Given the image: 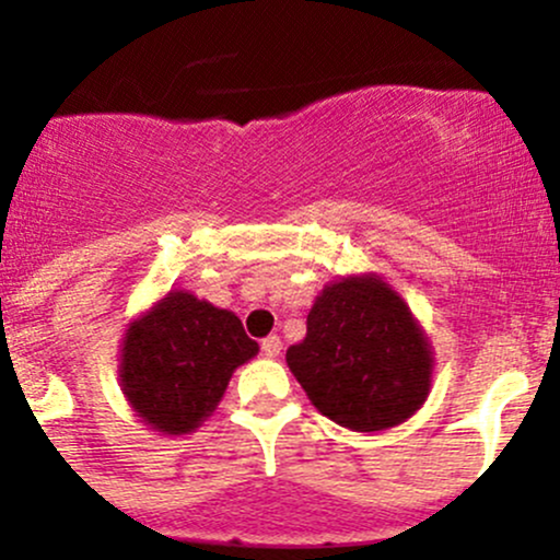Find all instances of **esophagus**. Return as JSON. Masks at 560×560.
Segmentation results:
<instances>
[{
    "instance_id": "esophagus-1",
    "label": "esophagus",
    "mask_w": 560,
    "mask_h": 560,
    "mask_svg": "<svg viewBox=\"0 0 560 560\" xmlns=\"http://www.w3.org/2000/svg\"><path fill=\"white\" fill-rule=\"evenodd\" d=\"M260 347H262V355L266 358H276L281 352V339L276 337V334H271V337H266L260 342Z\"/></svg>"
}]
</instances>
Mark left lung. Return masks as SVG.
Returning <instances> with one entry per match:
<instances>
[{"mask_svg": "<svg viewBox=\"0 0 560 560\" xmlns=\"http://www.w3.org/2000/svg\"><path fill=\"white\" fill-rule=\"evenodd\" d=\"M287 365L326 419L352 432H384L427 402L434 350L382 276L352 273L320 289Z\"/></svg>", "mask_w": 560, "mask_h": 560, "instance_id": "left-lung-1", "label": "left lung"}]
</instances>
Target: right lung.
<instances>
[{
	"label": "right lung",
	"instance_id": "right-lung-1",
	"mask_svg": "<svg viewBox=\"0 0 560 560\" xmlns=\"http://www.w3.org/2000/svg\"><path fill=\"white\" fill-rule=\"evenodd\" d=\"M240 316L171 289L128 324L120 342V389L144 427L191 434L221 402L234 371L258 355Z\"/></svg>",
	"mask_w": 560,
	"mask_h": 560
}]
</instances>
